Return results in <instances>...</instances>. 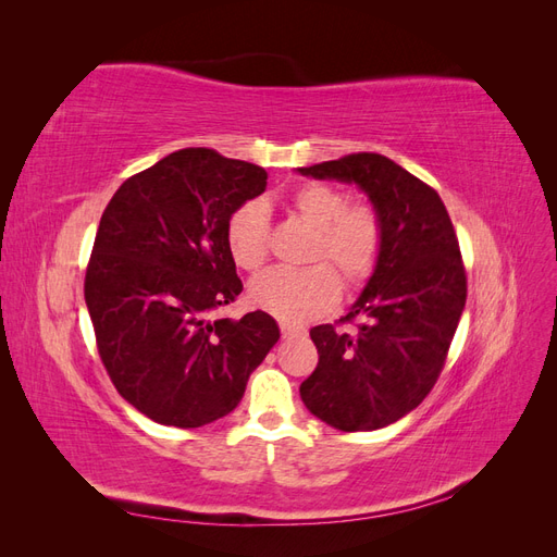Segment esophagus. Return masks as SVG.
I'll use <instances>...</instances> for the list:
<instances>
[{"label":"esophagus","mask_w":557,"mask_h":557,"mask_svg":"<svg viewBox=\"0 0 557 557\" xmlns=\"http://www.w3.org/2000/svg\"><path fill=\"white\" fill-rule=\"evenodd\" d=\"M281 334H283V339H295V336H305L307 334V330L305 327H299V325H293V323H285V320H281Z\"/></svg>","instance_id":"esophagus-1"}]
</instances>
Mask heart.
Returning <instances> with one entry per match:
<instances>
[{
	"mask_svg": "<svg viewBox=\"0 0 557 557\" xmlns=\"http://www.w3.org/2000/svg\"><path fill=\"white\" fill-rule=\"evenodd\" d=\"M290 209L315 230L311 260H330L346 283L358 288L381 256L383 227L374 209L346 207L342 190L325 183H307L290 195ZM227 250L234 264L256 272L269 250V209L262 199H248L230 215L225 227ZM342 293L334 269L318 262L309 269H272L250 283V305L283 320H307L327 311Z\"/></svg>",
	"mask_w": 557,
	"mask_h": 557,
	"instance_id": "obj_1",
	"label": "heart"
}]
</instances>
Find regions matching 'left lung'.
I'll return each instance as SVG.
<instances>
[{"mask_svg":"<svg viewBox=\"0 0 557 557\" xmlns=\"http://www.w3.org/2000/svg\"><path fill=\"white\" fill-rule=\"evenodd\" d=\"M297 172L358 185L383 227L379 262L346 315L369 320L352 336L332 325L311 330L320 358L299 395L334 430H381L440 379L467 299L458 237L436 190L391 158L356 153Z\"/></svg>","mask_w":557,"mask_h":557,"instance_id":"left-lung-1","label":"left lung"}]
</instances>
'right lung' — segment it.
Listing matches in <instances>:
<instances>
[{
    "label": "right lung",
    "instance_id": "obj_1",
    "mask_svg": "<svg viewBox=\"0 0 557 557\" xmlns=\"http://www.w3.org/2000/svg\"><path fill=\"white\" fill-rule=\"evenodd\" d=\"M264 188L258 164L183 148L127 178L102 213L86 274L99 358L160 425L201 428L237 409L278 342L264 311L209 318L244 290L225 227Z\"/></svg>",
    "mask_w": 557,
    "mask_h": 557
}]
</instances>
